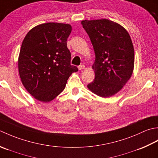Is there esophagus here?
Returning a JSON list of instances; mask_svg holds the SVG:
<instances>
[{
	"mask_svg": "<svg viewBox=\"0 0 158 158\" xmlns=\"http://www.w3.org/2000/svg\"><path fill=\"white\" fill-rule=\"evenodd\" d=\"M85 69V65H82L78 66V69L79 70H82V69Z\"/></svg>",
	"mask_w": 158,
	"mask_h": 158,
	"instance_id": "1",
	"label": "esophagus"
}]
</instances>
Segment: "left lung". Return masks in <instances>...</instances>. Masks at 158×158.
Wrapping results in <instances>:
<instances>
[{"label": "left lung", "mask_w": 158, "mask_h": 158, "mask_svg": "<svg viewBox=\"0 0 158 158\" xmlns=\"http://www.w3.org/2000/svg\"><path fill=\"white\" fill-rule=\"evenodd\" d=\"M95 54L92 69L95 79L87 87L103 98L120 91L130 79L134 67V50L131 37L119 24L108 19L81 22Z\"/></svg>", "instance_id": "left-lung-1"}]
</instances>
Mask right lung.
<instances>
[{
    "instance_id": "right-lung-1",
    "label": "right lung",
    "mask_w": 158,
    "mask_h": 158,
    "mask_svg": "<svg viewBox=\"0 0 158 158\" xmlns=\"http://www.w3.org/2000/svg\"><path fill=\"white\" fill-rule=\"evenodd\" d=\"M69 24L48 22L39 24L26 35L19 54L18 72L22 85L37 100L48 103L65 88L78 68L70 65L67 40Z\"/></svg>"
}]
</instances>
